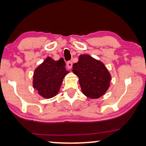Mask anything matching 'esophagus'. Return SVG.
<instances>
[{
    "mask_svg": "<svg viewBox=\"0 0 146 146\" xmlns=\"http://www.w3.org/2000/svg\"><path fill=\"white\" fill-rule=\"evenodd\" d=\"M72 66H73V62L72 61H68L67 62V67L69 69H71Z\"/></svg>",
    "mask_w": 146,
    "mask_h": 146,
    "instance_id": "34e87169",
    "label": "esophagus"
}]
</instances>
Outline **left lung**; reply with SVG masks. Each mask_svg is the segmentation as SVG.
<instances>
[{
    "instance_id": "obj_1",
    "label": "left lung",
    "mask_w": 146,
    "mask_h": 146,
    "mask_svg": "<svg viewBox=\"0 0 146 146\" xmlns=\"http://www.w3.org/2000/svg\"><path fill=\"white\" fill-rule=\"evenodd\" d=\"M72 71L79 77L82 93L92 99L99 98L110 87L111 76L102 62L88 54H82Z\"/></svg>"
}]
</instances>
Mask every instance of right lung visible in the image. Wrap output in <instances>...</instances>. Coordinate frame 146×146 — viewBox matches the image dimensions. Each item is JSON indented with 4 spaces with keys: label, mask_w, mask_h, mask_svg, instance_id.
Instances as JSON below:
<instances>
[{
    "label": "right lung",
    "mask_w": 146,
    "mask_h": 146,
    "mask_svg": "<svg viewBox=\"0 0 146 146\" xmlns=\"http://www.w3.org/2000/svg\"><path fill=\"white\" fill-rule=\"evenodd\" d=\"M64 66L62 58L54 60L48 56L35 69L33 86L38 94L44 98H51L58 93L64 77L69 73Z\"/></svg>",
    "instance_id": "1"
}]
</instances>
